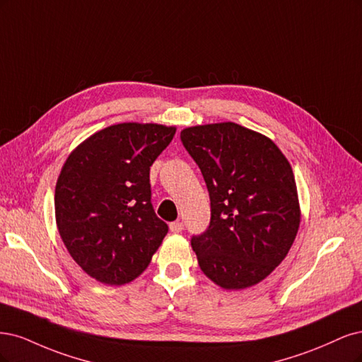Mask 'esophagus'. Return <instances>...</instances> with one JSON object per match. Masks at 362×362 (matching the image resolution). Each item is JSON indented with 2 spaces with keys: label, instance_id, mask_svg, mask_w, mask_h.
Here are the masks:
<instances>
[{
  "label": "esophagus",
  "instance_id": "obj_1",
  "mask_svg": "<svg viewBox=\"0 0 362 362\" xmlns=\"http://www.w3.org/2000/svg\"><path fill=\"white\" fill-rule=\"evenodd\" d=\"M170 230L173 233H180L183 230V223L182 221H174V223L170 224Z\"/></svg>",
  "mask_w": 362,
  "mask_h": 362
}]
</instances>
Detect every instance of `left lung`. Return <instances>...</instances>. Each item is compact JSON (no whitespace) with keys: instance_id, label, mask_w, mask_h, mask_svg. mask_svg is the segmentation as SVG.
Returning <instances> with one entry per match:
<instances>
[{"instance_id":"obj_1","label":"left lung","mask_w":362,"mask_h":362,"mask_svg":"<svg viewBox=\"0 0 362 362\" xmlns=\"http://www.w3.org/2000/svg\"><path fill=\"white\" fill-rule=\"evenodd\" d=\"M180 139L211 197V224L191 239L202 271L227 290L260 283L300 223L288 160L272 139L231 122L186 127Z\"/></svg>"}]
</instances>
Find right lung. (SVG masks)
Wrapping results in <instances>:
<instances>
[{
    "label": "right lung",
    "mask_w": 362,
    "mask_h": 362,
    "mask_svg": "<svg viewBox=\"0 0 362 362\" xmlns=\"http://www.w3.org/2000/svg\"><path fill=\"white\" fill-rule=\"evenodd\" d=\"M176 127L120 123L93 134L66 159L55 186L58 233L72 259L110 286L148 266L168 226L151 206L150 167Z\"/></svg>",
    "instance_id": "1"
}]
</instances>
